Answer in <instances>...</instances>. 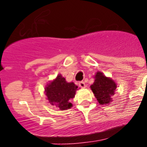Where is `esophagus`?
<instances>
[{"instance_id": "34e87169", "label": "esophagus", "mask_w": 147, "mask_h": 147, "mask_svg": "<svg viewBox=\"0 0 147 147\" xmlns=\"http://www.w3.org/2000/svg\"><path fill=\"white\" fill-rule=\"evenodd\" d=\"M79 86L82 88H85L86 87V85H85V83L84 82H79Z\"/></svg>"}]
</instances>
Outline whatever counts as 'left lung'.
<instances>
[{"label":"left lung","mask_w":147,"mask_h":147,"mask_svg":"<svg viewBox=\"0 0 147 147\" xmlns=\"http://www.w3.org/2000/svg\"><path fill=\"white\" fill-rule=\"evenodd\" d=\"M95 81L90 85L92 91L100 105H107L113 101L117 85L110 78L105 76L102 72H98L94 76Z\"/></svg>","instance_id":"left-lung-1"}]
</instances>
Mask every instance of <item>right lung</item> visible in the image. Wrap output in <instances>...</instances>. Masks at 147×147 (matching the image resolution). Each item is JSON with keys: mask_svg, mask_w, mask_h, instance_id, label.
Returning a JSON list of instances; mask_svg holds the SVG:
<instances>
[{"mask_svg": "<svg viewBox=\"0 0 147 147\" xmlns=\"http://www.w3.org/2000/svg\"><path fill=\"white\" fill-rule=\"evenodd\" d=\"M78 87L74 82H67L61 74L50 82L45 88V93L49 102L61 110H67L72 107L71 98H74Z\"/></svg>", "mask_w": 147, "mask_h": 147, "instance_id": "add662e5", "label": "right lung"}]
</instances>
